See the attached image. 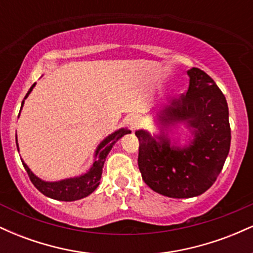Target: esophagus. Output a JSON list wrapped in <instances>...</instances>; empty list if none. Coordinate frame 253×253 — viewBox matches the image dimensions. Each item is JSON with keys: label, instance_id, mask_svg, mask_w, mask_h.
Segmentation results:
<instances>
[{"label": "esophagus", "instance_id": "obj_1", "mask_svg": "<svg viewBox=\"0 0 253 253\" xmlns=\"http://www.w3.org/2000/svg\"><path fill=\"white\" fill-rule=\"evenodd\" d=\"M128 125L132 129H136L139 126H140V119L138 117H132L128 120Z\"/></svg>", "mask_w": 253, "mask_h": 253}]
</instances>
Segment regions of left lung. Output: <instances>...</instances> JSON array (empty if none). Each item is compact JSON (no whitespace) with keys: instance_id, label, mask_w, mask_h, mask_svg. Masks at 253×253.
Masks as SVG:
<instances>
[{"instance_id":"obj_1","label":"left lung","mask_w":253,"mask_h":253,"mask_svg":"<svg viewBox=\"0 0 253 253\" xmlns=\"http://www.w3.org/2000/svg\"><path fill=\"white\" fill-rule=\"evenodd\" d=\"M187 94L175 98L156 115L161 134L139 129L138 165L144 182L156 193L172 199L199 196L221 172L229 152L231 127L225 95L205 71L188 70ZM184 123L192 136L184 147L171 143L164 132Z\"/></svg>"}]
</instances>
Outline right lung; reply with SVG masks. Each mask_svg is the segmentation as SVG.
<instances>
[{"label": "right lung", "instance_id": "1", "mask_svg": "<svg viewBox=\"0 0 253 253\" xmlns=\"http://www.w3.org/2000/svg\"><path fill=\"white\" fill-rule=\"evenodd\" d=\"M36 86V83L31 86V89L28 90V92L26 94V96L22 101L21 109L24 107L25 100L28 97V95L31 94V91ZM20 115V114H19ZM130 133L129 129L127 128H120L115 130L114 133L109 134L108 136L103 139L98 146L96 147L94 155V163H92L91 168L86 171L85 173L81 176L76 177H70V178L60 179V181L56 182H47L42 181V178L34 175L32 172L30 168L27 167V164L25 163L21 159L22 164H24L25 170L27 171L28 176L32 183L34 184V187L37 188L40 193L43 194L45 196L50 197V199L59 200V201H76V200H81L83 197H86L92 193L100 184L101 176H102V168L104 162H106L107 156H108L109 151L112 150V147L114 146V144L117 143L119 139H121L125 134H128ZM16 146L17 151H19V145H17V138H16Z\"/></svg>", "mask_w": 253, "mask_h": 253}]
</instances>
